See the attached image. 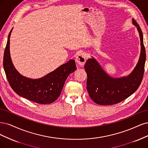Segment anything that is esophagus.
Returning a JSON list of instances; mask_svg holds the SVG:
<instances>
[{"label":"esophagus","mask_w":148,"mask_h":148,"mask_svg":"<svg viewBox=\"0 0 148 148\" xmlns=\"http://www.w3.org/2000/svg\"><path fill=\"white\" fill-rule=\"evenodd\" d=\"M75 61L80 66H83L86 61V56L84 53H81L79 54L76 57Z\"/></svg>","instance_id":"34e87169"}]
</instances>
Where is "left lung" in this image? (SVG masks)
I'll list each match as a JSON object with an SVG mask.
<instances>
[{"mask_svg":"<svg viewBox=\"0 0 148 148\" xmlns=\"http://www.w3.org/2000/svg\"><path fill=\"white\" fill-rule=\"evenodd\" d=\"M136 26L141 42V53L134 69L128 76L114 78L109 76L93 57L85 63L84 68L87 74V89L90 97L100 105H112L129 97L140 87L144 75L146 51L143 36L140 26L133 19Z\"/></svg>","mask_w":148,"mask_h":148,"instance_id":"left-lung-1","label":"left lung"}]
</instances>
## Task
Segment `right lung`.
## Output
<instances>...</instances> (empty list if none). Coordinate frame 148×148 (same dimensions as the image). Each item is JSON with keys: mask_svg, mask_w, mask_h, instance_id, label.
<instances>
[{"mask_svg": "<svg viewBox=\"0 0 148 148\" xmlns=\"http://www.w3.org/2000/svg\"><path fill=\"white\" fill-rule=\"evenodd\" d=\"M12 29L8 34L3 61L5 73L12 88L18 95L33 102L42 104L54 102L60 95L68 75L77 69L75 61L69 60L40 79L26 77L18 72L12 61L10 37Z\"/></svg>", "mask_w": 148, "mask_h": 148, "instance_id": "obj_1", "label": "right lung"}]
</instances>
